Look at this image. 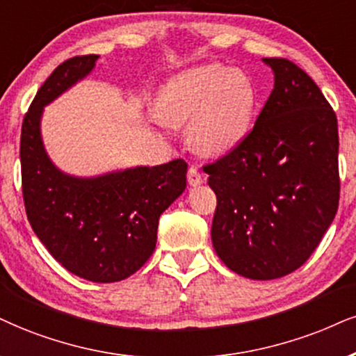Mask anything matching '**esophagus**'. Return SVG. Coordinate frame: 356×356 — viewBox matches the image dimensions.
<instances>
[{
	"mask_svg": "<svg viewBox=\"0 0 356 356\" xmlns=\"http://www.w3.org/2000/svg\"><path fill=\"white\" fill-rule=\"evenodd\" d=\"M186 178H188V183H190L191 186H198L203 183V177H201L200 170L196 168V166H190V168H188Z\"/></svg>",
	"mask_w": 356,
	"mask_h": 356,
	"instance_id": "34e87169",
	"label": "esophagus"
}]
</instances>
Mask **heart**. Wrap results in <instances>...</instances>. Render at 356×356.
Returning <instances> with one entry per match:
<instances>
[{
  "mask_svg": "<svg viewBox=\"0 0 356 356\" xmlns=\"http://www.w3.org/2000/svg\"><path fill=\"white\" fill-rule=\"evenodd\" d=\"M256 90L248 74L213 63L178 74L158 95L156 124L190 122L188 137L204 155L231 150L251 124Z\"/></svg>",
  "mask_w": 356,
  "mask_h": 356,
  "instance_id": "heart-1",
  "label": "heart"
}]
</instances>
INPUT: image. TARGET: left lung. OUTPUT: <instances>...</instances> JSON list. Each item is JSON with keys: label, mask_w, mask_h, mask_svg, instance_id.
<instances>
[{"label": "left lung", "mask_w": 356, "mask_h": 356, "mask_svg": "<svg viewBox=\"0 0 356 356\" xmlns=\"http://www.w3.org/2000/svg\"><path fill=\"white\" fill-rule=\"evenodd\" d=\"M274 89L252 130L204 165L216 193L214 251L236 274L270 280L312 256L339 209V125L299 65L264 57Z\"/></svg>", "instance_id": "obj_1"}]
</instances>
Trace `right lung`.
Instances as JSON below:
<instances>
[{
  "label": "right lung",
  "mask_w": 356,
  "mask_h": 356,
  "mask_svg": "<svg viewBox=\"0 0 356 356\" xmlns=\"http://www.w3.org/2000/svg\"><path fill=\"white\" fill-rule=\"evenodd\" d=\"M97 54L57 65L38 90L21 127V181L28 221L59 264L92 282L130 277L155 251L158 219L186 188L181 158L95 178L57 170L44 150V105L84 79Z\"/></svg>",
  "instance_id": "add662e5"
}]
</instances>
